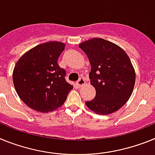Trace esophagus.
Listing matches in <instances>:
<instances>
[{
	"mask_svg": "<svg viewBox=\"0 0 155 155\" xmlns=\"http://www.w3.org/2000/svg\"><path fill=\"white\" fill-rule=\"evenodd\" d=\"M85 79H84V78L83 77H80L79 78V79L77 81V85L79 86V87H82V86H83L84 84H85Z\"/></svg>",
	"mask_w": 155,
	"mask_h": 155,
	"instance_id": "34e87169",
	"label": "esophagus"
}]
</instances>
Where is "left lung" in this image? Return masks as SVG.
Wrapping results in <instances>:
<instances>
[{"label": "left lung", "mask_w": 155, "mask_h": 155, "mask_svg": "<svg viewBox=\"0 0 155 155\" xmlns=\"http://www.w3.org/2000/svg\"><path fill=\"white\" fill-rule=\"evenodd\" d=\"M88 57L89 74L96 96L86 105L99 115L118 111L130 99L135 85L136 73L124 50L102 38H93L79 45Z\"/></svg>", "instance_id": "obj_1"}]
</instances>
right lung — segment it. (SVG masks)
Returning a JSON list of instances; mask_svg holds the SVG:
<instances>
[{
  "mask_svg": "<svg viewBox=\"0 0 155 155\" xmlns=\"http://www.w3.org/2000/svg\"><path fill=\"white\" fill-rule=\"evenodd\" d=\"M65 44L44 43L24 54L16 62L12 79L18 97L30 108L40 112L57 109L73 87L66 82L65 70L58 60Z\"/></svg>",
  "mask_w": 155,
  "mask_h": 155,
  "instance_id": "obj_1",
  "label": "right lung"
}]
</instances>
